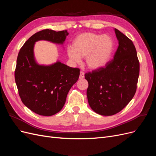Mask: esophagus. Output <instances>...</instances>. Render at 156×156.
<instances>
[{
	"label": "esophagus",
	"mask_w": 156,
	"mask_h": 156,
	"mask_svg": "<svg viewBox=\"0 0 156 156\" xmlns=\"http://www.w3.org/2000/svg\"><path fill=\"white\" fill-rule=\"evenodd\" d=\"M84 77V73L83 72H80V75H79V79H83Z\"/></svg>",
	"instance_id": "obj_1"
}]
</instances>
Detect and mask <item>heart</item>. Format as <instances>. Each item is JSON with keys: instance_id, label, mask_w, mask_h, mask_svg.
<instances>
[{"instance_id": "obj_1", "label": "heart", "mask_w": 156, "mask_h": 156, "mask_svg": "<svg viewBox=\"0 0 156 156\" xmlns=\"http://www.w3.org/2000/svg\"><path fill=\"white\" fill-rule=\"evenodd\" d=\"M113 49L114 43L110 36L86 32L73 40L72 48L68 49L67 54L71 60L77 63L81 62V58H85L88 68L99 70L109 62Z\"/></svg>"}]
</instances>
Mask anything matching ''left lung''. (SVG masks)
<instances>
[{"label": "left lung", "mask_w": 156, "mask_h": 156, "mask_svg": "<svg viewBox=\"0 0 156 156\" xmlns=\"http://www.w3.org/2000/svg\"><path fill=\"white\" fill-rule=\"evenodd\" d=\"M119 47L113 58L99 70L85 73L90 107L98 114L112 116L119 112L133 98L139 75L135 47L123 33L115 29Z\"/></svg>", "instance_id": "obj_1"}]
</instances>
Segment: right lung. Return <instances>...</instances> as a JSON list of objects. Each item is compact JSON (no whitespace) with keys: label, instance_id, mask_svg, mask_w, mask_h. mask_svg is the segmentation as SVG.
<instances>
[{"label":"right lung","instance_id":"add662e5","mask_svg":"<svg viewBox=\"0 0 156 156\" xmlns=\"http://www.w3.org/2000/svg\"><path fill=\"white\" fill-rule=\"evenodd\" d=\"M68 34L67 30L37 32L29 37L18 54L15 80L19 94L23 104L39 115L52 116L62 109L69 90L79 79L80 69L59 60L50 65L39 64L35 59L34 44L45 40L63 45Z\"/></svg>","mask_w":156,"mask_h":156}]
</instances>
